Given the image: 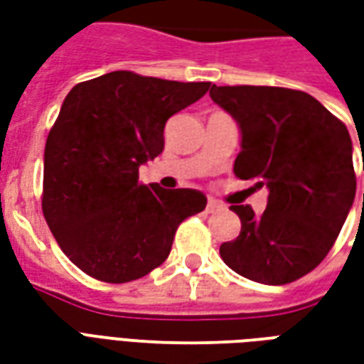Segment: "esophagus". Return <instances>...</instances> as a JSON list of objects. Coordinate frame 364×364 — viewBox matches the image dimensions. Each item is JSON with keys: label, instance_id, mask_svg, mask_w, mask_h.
I'll return each instance as SVG.
<instances>
[{"label": "esophagus", "instance_id": "1", "mask_svg": "<svg viewBox=\"0 0 364 364\" xmlns=\"http://www.w3.org/2000/svg\"><path fill=\"white\" fill-rule=\"evenodd\" d=\"M224 208V205H220L218 200H214V198H210L208 203H206V213L213 214V213H218V210H222Z\"/></svg>", "mask_w": 364, "mask_h": 364}]
</instances>
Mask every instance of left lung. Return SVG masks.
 <instances>
[{
	"label": "left lung",
	"mask_w": 364,
	"mask_h": 364,
	"mask_svg": "<svg viewBox=\"0 0 364 364\" xmlns=\"http://www.w3.org/2000/svg\"><path fill=\"white\" fill-rule=\"evenodd\" d=\"M210 99L240 127L236 177L269 191L261 216L250 205L230 206L242 230L220 245V257L261 284L296 281L328 255L355 200L349 130L304 91L213 85Z\"/></svg>",
	"instance_id": "1"
}]
</instances>
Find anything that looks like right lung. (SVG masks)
<instances>
[{"mask_svg": "<svg viewBox=\"0 0 364 364\" xmlns=\"http://www.w3.org/2000/svg\"><path fill=\"white\" fill-rule=\"evenodd\" d=\"M208 87L111 72L68 93L44 148L43 213L83 273L140 279L167 259L177 226L205 210V193L140 185L138 167L164 151L167 119Z\"/></svg>", "mask_w": 364, "mask_h": 364, "instance_id": "right-lung-1", "label": "right lung"}]
</instances>
